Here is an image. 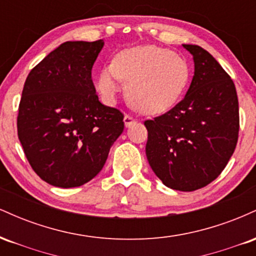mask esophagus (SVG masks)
<instances>
[{"instance_id":"esophagus-1","label":"esophagus","mask_w":256,"mask_h":256,"mask_svg":"<svg viewBox=\"0 0 256 256\" xmlns=\"http://www.w3.org/2000/svg\"><path fill=\"white\" fill-rule=\"evenodd\" d=\"M136 122V120H134V118L132 116H130V114H125V116H124V124H125V126L126 128H130V126L134 124V122Z\"/></svg>"}]
</instances>
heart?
<instances>
[{
	"instance_id": "obj_1",
	"label": "heart",
	"mask_w": 256,
	"mask_h": 256,
	"mask_svg": "<svg viewBox=\"0 0 256 256\" xmlns=\"http://www.w3.org/2000/svg\"><path fill=\"white\" fill-rule=\"evenodd\" d=\"M190 80V66L177 52L155 46H136L116 55L100 74L98 89L113 102L128 85L131 104L143 113L168 110L183 96Z\"/></svg>"
}]
</instances>
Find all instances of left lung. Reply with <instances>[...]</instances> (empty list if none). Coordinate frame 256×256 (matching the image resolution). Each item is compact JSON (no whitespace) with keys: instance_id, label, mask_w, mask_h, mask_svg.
Masks as SVG:
<instances>
[{"instance_id":"left-lung-1","label":"left lung","mask_w":256,"mask_h":256,"mask_svg":"<svg viewBox=\"0 0 256 256\" xmlns=\"http://www.w3.org/2000/svg\"><path fill=\"white\" fill-rule=\"evenodd\" d=\"M195 72L185 98L172 110L146 120V154L166 186L194 192L213 182L234 154L240 113L230 76L204 48L183 44Z\"/></svg>"}]
</instances>
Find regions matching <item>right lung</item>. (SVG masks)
Here are the masks:
<instances>
[{
  "mask_svg": "<svg viewBox=\"0 0 256 256\" xmlns=\"http://www.w3.org/2000/svg\"><path fill=\"white\" fill-rule=\"evenodd\" d=\"M104 40L64 42L26 78L18 137L37 176L60 188L98 174L124 131V114L98 101L91 70Z\"/></svg>",
  "mask_w": 256,
  "mask_h": 256,
  "instance_id": "1",
  "label": "right lung"
}]
</instances>
